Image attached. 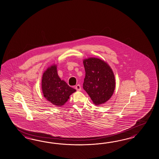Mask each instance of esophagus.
<instances>
[{"label":"esophagus","instance_id":"34e87169","mask_svg":"<svg viewBox=\"0 0 159 159\" xmlns=\"http://www.w3.org/2000/svg\"><path fill=\"white\" fill-rule=\"evenodd\" d=\"M75 89H76L77 91H79L81 90V86L79 85V84H78V85H76L75 86Z\"/></svg>","mask_w":159,"mask_h":159}]
</instances>
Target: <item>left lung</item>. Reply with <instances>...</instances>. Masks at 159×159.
<instances>
[{"label": "left lung", "instance_id": "obj_1", "mask_svg": "<svg viewBox=\"0 0 159 159\" xmlns=\"http://www.w3.org/2000/svg\"><path fill=\"white\" fill-rule=\"evenodd\" d=\"M83 64L85 72L83 89L95 105L105 103L110 99L116 87L112 69L107 62L95 57L84 59Z\"/></svg>", "mask_w": 159, "mask_h": 159}]
</instances>
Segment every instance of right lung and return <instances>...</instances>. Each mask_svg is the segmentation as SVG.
I'll list each match as a JSON object with an SVG mask.
<instances>
[{"instance_id": "1", "label": "right lung", "mask_w": 159, "mask_h": 159, "mask_svg": "<svg viewBox=\"0 0 159 159\" xmlns=\"http://www.w3.org/2000/svg\"><path fill=\"white\" fill-rule=\"evenodd\" d=\"M43 97L57 107L64 105L70 96L76 91L58 76L57 66L52 65L43 72L42 78Z\"/></svg>"}]
</instances>
